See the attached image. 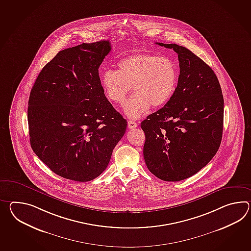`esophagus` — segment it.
Here are the masks:
<instances>
[{"mask_svg":"<svg viewBox=\"0 0 251 251\" xmlns=\"http://www.w3.org/2000/svg\"><path fill=\"white\" fill-rule=\"evenodd\" d=\"M128 128H135L138 127V123L134 121H128Z\"/></svg>","mask_w":251,"mask_h":251,"instance_id":"esophagus-1","label":"esophagus"}]
</instances>
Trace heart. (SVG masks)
Segmentation results:
<instances>
[{"label": "heart", "mask_w": 251, "mask_h": 251, "mask_svg": "<svg viewBox=\"0 0 251 251\" xmlns=\"http://www.w3.org/2000/svg\"><path fill=\"white\" fill-rule=\"evenodd\" d=\"M178 73L173 60L145 51L135 52L118 62V69H107L100 76L101 86L109 100L122 104L129 94L134 95L124 105L128 118L139 119L152 106L165 105L173 96Z\"/></svg>", "instance_id": "obj_1"}]
</instances>
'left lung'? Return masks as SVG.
Listing matches in <instances>:
<instances>
[{
	"label": "left lung",
	"instance_id": "1",
	"mask_svg": "<svg viewBox=\"0 0 251 251\" xmlns=\"http://www.w3.org/2000/svg\"><path fill=\"white\" fill-rule=\"evenodd\" d=\"M178 55L176 89L167 104L140 126L149 170L168 182L188 178L216 154L223 138V92L216 75L186 48L156 43Z\"/></svg>",
	"mask_w": 251,
	"mask_h": 251
}]
</instances>
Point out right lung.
I'll return each mask as SVG.
<instances>
[{
  "instance_id": "1",
  "label": "right lung",
  "mask_w": 251,
  "mask_h": 251,
  "mask_svg": "<svg viewBox=\"0 0 251 251\" xmlns=\"http://www.w3.org/2000/svg\"><path fill=\"white\" fill-rule=\"evenodd\" d=\"M109 40L59 51L45 66L29 95L30 145L51 171L87 182L108 166L127 121L107 100L99 67Z\"/></svg>"
}]
</instances>
